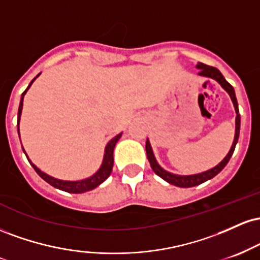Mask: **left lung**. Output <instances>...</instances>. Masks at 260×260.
<instances>
[{
    "instance_id": "obj_1",
    "label": "left lung",
    "mask_w": 260,
    "mask_h": 260,
    "mask_svg": "<svg viewBox=\"0 0 260 260\" xmlns=\"http://www.w3.org/2000/svg\"><path fill=\"white\" fill-rule=\"evenodd\" d=\"M196 67L199 70L198 76L207 77V78H211V79L216 80V82L221 85V88L223 89V90H226V92L230 95V98H231V100H232V104H234L235 111H236V129H235L234 143H232L231 149H230L228 155H226V156L223 157V159L220 161L216 166H214V168H211L210 170H207V171H204V172H201V174H194V175H176V174H172V172L166 171L165 169L161 168V166L159 165V162H157L156 159H155V155H154L153 148H151V145H150V142H149V139H147L145 150H147L148 160H149V162H150V166H151V169H153V171L157 176H159V177L162 178V180L169 182L170 184H174V186L182 187V188L198 186V184L203 183V182L211 180L213 177H215V176L219 174V172L221 171V170L225 168L226 165H228L229 160L231 159L232 154H234V151H235L236 144H237V142H238V137H240L241 116H240V111H238V104H237V99H236L234 86H232L228 82V80L223 78L221 72H220L217 68L211 67V66H207L204 63H201V62H198V64H197Z\"/></svg>"
}]
</instances>
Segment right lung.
Masks as SVG:
<instances>
[{
  "mask_svg": "<svg viewBox=\"0 0 260 260\" xmlns=\"http://www.w3.org/2000/svg\"><path fill=\"white\" fill-rule=\"evenodd\" d=\"M40 74L41 73H39L38 76L31 80L30 84L28 85V88L25 89L24 92H23V94H22V96H20L19 107H18V121H17L18 134H19V123H20V116H22L23 100H24V95L26 94V91L29 90V88H30L32 83H34V80L37 79L38 77L40 76ZM121 136H122V133L117 134V136L113 137V138L110 140V142L106 144L105 153H104V159H103V162H101L100 169L98 170V171L95 172L94 175H91L90 177H86V178H84V180H79V181L58 180V178H55V177H52V176L45 174V172L41 171V170L39 169L37 165H34V164L31 162V160L29 159V156H28V155H26L24 148H23V145H22V149H23V151H24L26 159H28L29 162H30V165L32 166V168H34L35 171H37V174L40 176V177L43 178L44 181H46L47 183L51 184L52 187L57 188V189L64 190V192H68V193H76V194H78V193L88 192V190H91V189H94V188H96L98 186H100V184L103 183L104 181H106L107 177H109V176L111 175L112 166H113V149H115L116 143L118 142V139L121 138ZM19 139H20V134H19Z\"/></svg>",
  "mask_w": 260,
  "mask_h": 260,
  "instance_id": "right-lung-1",
  "label": "right lung"
}]
</instances>
